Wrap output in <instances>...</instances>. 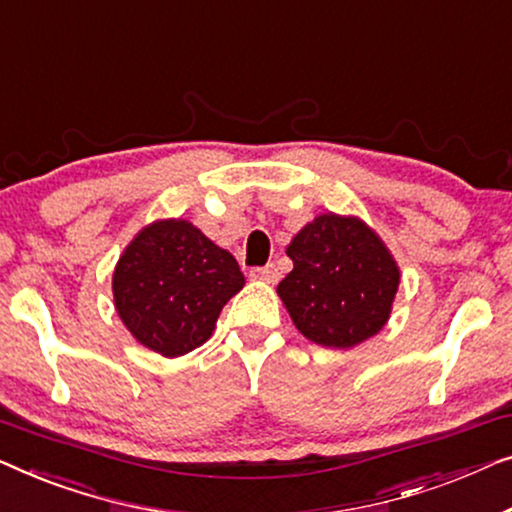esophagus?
I'll return each mask as SVG.
<instances>
[{"label": "esophagus", "instance_id": "34e87169", "mask_svg": "<svg viewBox=\"0 0 512 512\" xmlns=\"http://www.w3.org/2000/svg\"><path fill=\"white\" fill-rule=\"evenodd\" d=\"M278 269L273 264H266V266H255L253 271H250V278L253 280H259V283H269L273 285L278 280Z\"/></svg>", "mask_w": 512, "mask_h": 512}]
</instances>
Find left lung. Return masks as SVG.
<instances>
[{"instance_id":"left-lung-1","label":"left lung","mask_w":512,"mask_h":512,"mask_svg":"<svg viewBox=\"0 0 512 512\" xmlns=\"http://www.w3.org/2000/svg\"><path fill=\"white\" fill-rule=\"evenodd\" d=\"M294 269L278 297L308 341L352 348L390 320L399 266L380 236L359 218L318 215L287 246Z\"/></svg>"}]
</instances>
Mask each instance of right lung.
I'll use <instances>...</instances> for the list:
<instances>
[{"instance_id":"right-lung-1","label":"right lung","mask_w":512,"mask_h":512,"mask_svg":"<svg viewBox=\"0 0 512 512\" xmlns=\"http://www.w3.org/2000/svg\"><path fill=\"white\" fill-rule=\"evenodd\" d=\"M243 283L239 262L192 222L157 220L115 264V311L141 345L181 357L211 338L222 306Z\"/></svg>"}]
</instances>
